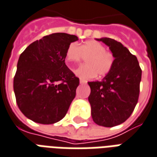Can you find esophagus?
I'll use <instances>...</instances> for the list:
<instances>
[{
	"label": "esophagus",
	"mask_w": 157,
	"mask_h": 157,
	"mask_svg": "<svg viewBox=\"0 0 157 157\" xmlns=\"http://www.w3.org/2000/svg\"><path fill=\"white\" fill-rule=\"evenodd\" d=\"M85 82H86V81H85V80H83V79H82V78L80 79V83H81V84H85Z\"/></svg>",
	"instance_id": "esophagus-1"
}]
</instances>
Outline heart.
<instances>
[{"label":"heart","instance_id":"obj_1","mask_svg":"<svg viewBox=\"0 0 157 157\" xmlns=\"http://www.w3.org/2000/svg\"><path fill=\"white\" fill-rule=\"evenodd\" d=\"M86 57V63L76 68L74 72L76 76L85 80L104 76L110 71L113 67L114 57L109 52L105 51V47L99 42H86L81 47L76 43H71L68 45L66 51V59L71 63H79Z\"/></svg>","mask_w":157,"mask_h":157}]
</instances>
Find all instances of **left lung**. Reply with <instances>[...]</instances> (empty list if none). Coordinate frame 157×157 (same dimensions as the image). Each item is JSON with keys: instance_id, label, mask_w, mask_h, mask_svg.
Masks as SVG:
<instances>
[{"instance_id": "8db88e82", "label": "left lung", "mask_w": 157, "mask_h": 157, "mask_svg": "<svg viewBox=\"0 0 157 157\" xmlns=\"http://www.w3.org/2000/svg\"><path fill=\"white\" fill-rule=\"evenodd\" d=\"M96 40L109 47L114 61L102 81L88 82V100L93 121L111 128L123 124L133 112L139 96L142 70L137 57L121 43L109 38Z\"/></svg>"}]
</instances>
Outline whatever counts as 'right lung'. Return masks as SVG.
Listing matches in <instances>:
<instances>
[{
	"mask_svg": "<svg viewBox=\"0 0 157 157\" xmlns=\"http://www.w3.org/2000/svg\"><path fill=\"white\" fill-rule=\"evenodd\" d=\"M78 37L55 33L29 44L20 54L14 77L16 103L32 121L52 124L65 117L79 78L65 64L68 45Z\"/></svg>",
	"mask_w": 157,
	"mask_h": 157,
	"instance_id": "obj_1",
	"label": "right lung"
}]
</instances>
